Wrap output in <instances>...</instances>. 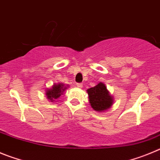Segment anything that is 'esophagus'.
Here are the masks:
<instances>
[{
	"mask_svg": "<svg viewBox=\"0 0 160 160\" xmlns=\"http://www.w3.org/2000/svg\"><path fill=\"white\" fill-rule=\"evenodd\" d=\"M77 87L79 88H81L83 87V83H77Z\"/></svg>",
	"mask_w": 160,
	"mask_h": 160,
	"instance_id": "1",
	"label": "esophagus"
}]
</instances>
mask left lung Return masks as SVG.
I'll list each match as a JSON object with an SVG mask.
<instances>
[{
	"instance_id": "1",
	"label": "left lung",
	"mask_w": 160,
	"mask_h": 160,
	"mask_svg": "<svg viewBox=\"0 0 160 160\" xmlns=\"http://www.w3.org/2000/svg\"><path fill=\"white\" fill-rule=\"evenodd\" d=\"M87 92L91 106L96 112L107 110L112 105L113 100L104 83H98L95 87L88 89Z\"/></svg>"
}]
</instances>
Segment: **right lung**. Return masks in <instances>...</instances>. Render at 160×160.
I'll use <instances>...</instances> for the list:
<instances>
[{
  "label": "right lung",
  "mask_w": 160,
  "mask_h": 160,
  "mask_svg": "<svg viewBox=\"0 0 160 160\" xmlns=\"http://www.w3.org/2000/svg\"><path fill=\"white\" fill-rule=\"evenodd\" d=\"M64 89H66V87L64 88L63 83H59L57 85L55 84V85L52 86L51 89L46 92V96H47L48 99L53 101V99H57L58 97H60Z\"/></svg>",
  "instance_id": "obj_1"
}]
</instances>
